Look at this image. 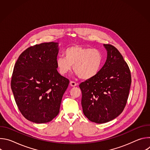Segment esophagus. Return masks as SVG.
Masks as SVG:
<instances>
[{
  "instance_id": "1",
  "label": "esophagus",
  "mask_w": 150,
  "mask_h": 150,
  "mask_svg": "<svg viewBox=\"0 0 150 150\" xmlns=\"http://www.w3.org/2000/svg\"><path fill=\"white\" fill-rule=\"evenodd\" d=\"M70 85L72 87H74L77 85V83L74 81H70Z\"/></svg>"
}]
</instances>
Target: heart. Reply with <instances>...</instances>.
Returning a JSON list of instances; mask_svg holds the SVG:
<instances>
[{
	"instance_id": "b5f03b06",
	"label": "heart",
	"mask_w": 150,
	"mask_h": 150,
	"mask_svg": "<svg viewBox=\"0 0 150 150\" xmlns=\"http://www.w3.org/2000/svg\"><path fill=\"white\" fill-rule=\"evenodd\" d=\"M64 56L58 57L56 60L58 72L62 76L69 73L73 66L74 72L80 78L91 79L98 74L102 65V54L96 49L75 45L64 51Z\"/></svg>"
}]
</instances>
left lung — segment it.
Returning a JSON list of instances; mask_svg holds the SVG:
<instances>
[{"label":"left lung","mask_w":150,"mask_h":150,"mask_svg":"<svg viewBox=\"0 0 150 150\" xmlns=\"http://www.w3.org/2000/svg\"><path fill=\"white\" fill-rule=\"evenodd\" d=\"M107 59L98 74L80 83L84 115L90 121L104 123L117 117L123 110L129 95L131 75L118 50L103 45Z\"/></svg>","instance_id":"obj_1"}]
</instances>
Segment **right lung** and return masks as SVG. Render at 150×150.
I'll return each instance as SVG.
<instances>
[{
	"label": "right lung",
	"mask_w": 150,
	"mask_h": 150,
	"mask_svg": "<svg viewBox=\"0 0 150 150\" xmlns=\"http://www.w3.org/2000/svg\"><path fill=\"white\" fill-rule=\"evenodd\" d=\"M59 50L55 42L35 45L21 53L15 65L11 89L19 111L32 122H49L59 113L69 81L57 71Z\"/></svg>",
	"instance_id": "right-lung-1"
}]
</instances>
